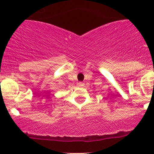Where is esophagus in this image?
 <instances>
[{
	"label": "esophagus",
	"mask_w": 154,
	"mask_h": 154,
	"mask_svg": "<svg viewBox=\"0 0 154 154\" xmlns=\"http://www.w3.org/2000/svg\"><path fill=\"white\" fill-rule=\"evenodd\" d=\"M78 86L79 87H83V86H84V83H82V82H80V83H78Z\"/></svg>",
	"instance_id": "obj_1"
}]
</instances>
